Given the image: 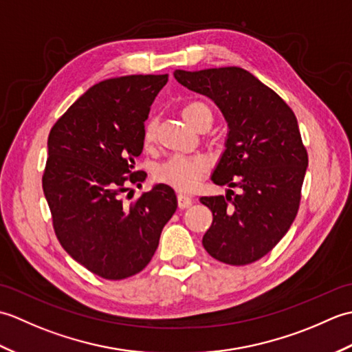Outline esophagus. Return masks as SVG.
<instances>
[{"label": "esophagus", "mask_w": 352, "mask_h": 352, "mask_svg": "<svg viewBox=\"0 0 352 352\" xmlns=\"http://www.w3.org/2000/svg\"><path fill=\"white\" fill-rule=\"evenodd\" d=\"M177 201H178V207L180 208H188V207H190L192 206V198H189V197H186V195H178L177 197Z\"/></svg>", "instance_id": "1"}]
</instances>
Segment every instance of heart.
<instances>
[{"instance_id": "b5f03b06", "label": "heart", "mask_w": 352, "mask_h": 352, "mask_svg": "<svg viewBox=\"0 0 352 352\" xmlns=\"http://www.w3.org/2000/svg\"><path fill=\"white\" fill-rule=\"evenodd\" d=\"M184 122L193 130H199L203 125H212L213 111L203 101L186 102L182 107ZM157 119H149L144 126V144L151 145L157 139ZM207 163L199 157H170L169 160L159 164L154 169L155 182L166 184L178 192H190L197 188L198 182L207 174Z\"/></svg>"}]
</instances>
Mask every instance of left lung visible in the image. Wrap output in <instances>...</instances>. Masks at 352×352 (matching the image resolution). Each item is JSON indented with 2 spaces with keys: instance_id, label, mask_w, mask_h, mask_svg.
<instances>
[{
  "instance_id": "left-lung-1",
  "label": "left lung",
  "mask_w": 352,
  "mask_h": 352,
  "mask_svg": "<svg viewBox=\"0 0 352 352\" xmlns=\"http://www.w3.org/2000/svg\"><path fill=\"white\" fill-rule=\"evenodd\" d=\"M174 77L221 109L228 134L212 180L242 190L199 199L213 213L204 248L222 263L250 265L281 241L300 208L309 155L296 116L271 87L237 66L177 69Z\"/></svg>"
}]
</instances>
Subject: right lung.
I'll return each instance as SVG.
<instances>
[{
    "mask_svg": "<svg viewBox=\"0 0 352 352\" xmlns=\"http://www.w3.org/2000/svg\"><path fill=\"white\" fill-rule=\"evenodd\" d=\"M163 76L100 81L52 126L42 188L52 227L69 256L95 275L124 280L140 272L159 246L177 197L155 184L134 203L121 195L145 180L134 170L144 149V126Z\"/></svg>",
    "mask_w": 352,
    "mask_h": 352,
    "instance_id": "obj_1",
    "label": "right lung"
}]
</instances>
